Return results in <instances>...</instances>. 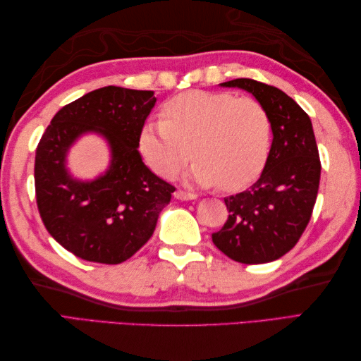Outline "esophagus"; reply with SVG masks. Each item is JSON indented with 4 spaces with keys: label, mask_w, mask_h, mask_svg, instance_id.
Wrapping results in <instances>:
<instances>
[{
    "label": "esophagus",
    "mask_w": 361,
    "mask_h": 361,
    "mask_svg": "<svg viewBox=\"0 0 361 361\" xmlns=\"http://www.w3.org/2000/svg\"><path fill=\"white\" fill-rule=\"evenodd\" d=\"M175 198L176 200H181V202H189V200H195L197 195L195 194H190V192H186V190H175Z\"/></svg>",
    "instance_id": "34e87169"
}]
</instances>
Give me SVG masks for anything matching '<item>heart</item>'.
Here are the masks:
<instances>
[{"label": "heart", "mask_w": 361, "mask_h": 361, "mask_svg": "<svg viewBox=\"0 0 361 361\" xmlns=\"http://www.w3.org/2000/svg\"><path fill=\"white\" fill-rule=\"evenodd\" d=\"M270 132V118L255 99L197 90L169 99L161 122L141 128L137 145L161 178H173L192 157L188 181L235 190L262 171Z\"/></svg>", "instance_id": "1"}]
</instances>
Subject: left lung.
I'll return each instance as SVG.
<instances>
[{"label": "left lung", "instance_id": "left-lung-1", "mask_svg": "<svg viewBox=\"0 0 361 361\" xmlns=\"http://www.w3.org/2000/svg\"><path fill=\"white\" fill-rule=\"evenodd\" d=\"M220 87L247 91L264 106L273 141L259 180L225 198L229 216L212 242L235 262H273L295 247L317 202L321 163L312 121L293 99L267 83L234 79Z\"/></svg>", "mask_w": 361, "mask_h": 361}]
</instances>
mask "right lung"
Here are the masks:
<instances>
[{"instance_id": "right-lung-1", "label": "right lung", "mask_w": 361, "mask_h": 361, "mask_svg": "<svg viewBox=\"0 0 361 361\" xmlns=\"http://www.w3.org/2000/svg\"><path fill=\"white\" fill-rule=\"evenodd\" d=\"M157 97L153 91L104 87L65 105L35 152L37 206L48 233L83 260L121 264L147 242L173 186L153 173L137 137ZM97 134L109 167L93 180L75 179L67 153L82 135Z\"/></svg>"}]
</instances>
